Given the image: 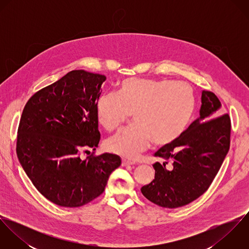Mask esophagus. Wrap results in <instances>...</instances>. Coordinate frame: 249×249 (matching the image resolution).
I'll list each match as a JSON object with an SVG mask.
<instances>
[{
    "mask_svg": "<svg viewBox=\"0 0 249 249\" xmlns=\"http://www.w3.org/2000/svg\"><path fill=\"white\" fill-rule=\"evenodd\" d=\"M135 162L132 161V160H127V159H123L122 160V166L125 167V166H131V165H134Z\"/></svg>",
    "mask_w": 249,
    "mask_h": 249,
    "instance_id": "34e87169",
    "label": "esophagus"
}]
</instances>
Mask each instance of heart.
<instances>
[{
	"mask_svg": "<svg viewBox=\"0 0 249 249\" xmlns=\"http://www.w3.org/2000/svg\"><path fill=\"white\" fill-rule=\"evenodd\" d=\"M196 109L193 87L172 79L125 78L118 93L102 95L96 107L97 121L107 131L124 124L130 115L136 125L107 139L108 151L135 158L152 142L169 146L185 134Z\"/></svg>",
	"mask_w": 249,
	"mask_h": 249,
	"instance_id": "1",
	"label": "heart"
}]
</instances>
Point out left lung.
I'll return each instance as SVG.
<instances>
[{"label":"left lung","mask_w":249,"mask_h":249,"mask_svg":"<svg viewBox=\"0 0 249 249\" xmlns=\"http://www.w3.org/2000/svg\"><path fill=\"white\" fill-rule=\"evenodd\" d=\"M221 104L210 91H202L199 117L178 142L158 149L154 179L141 189L151 202L165 208H178L203 195L215 178L229 150L231 121L221 114ZM172 162V170L165 165Z\"/></svg>","instance_id":"8db88e82"}]
</instances>
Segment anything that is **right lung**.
I'll use <instances>...</instances> for the list:
<instances>
[{"instance_id":"right-lung-1","label":"right lung","mask_w":249,"mask_h":249,"mask_svg":"<svg viewBox=\"0 0 249 249\" xmlns=\"http://www.w3.org/2000/svg\"><path fill=\"white\" fill-rule=\"evenodd\" d=\"M107 77L69 71L39 90L24 107L18 127V159L36 189L62 207H79L101 196L121 158L96 150L101 134L96 107ZM94 153V152H93Z\"/></svg>"}]
</instances>
